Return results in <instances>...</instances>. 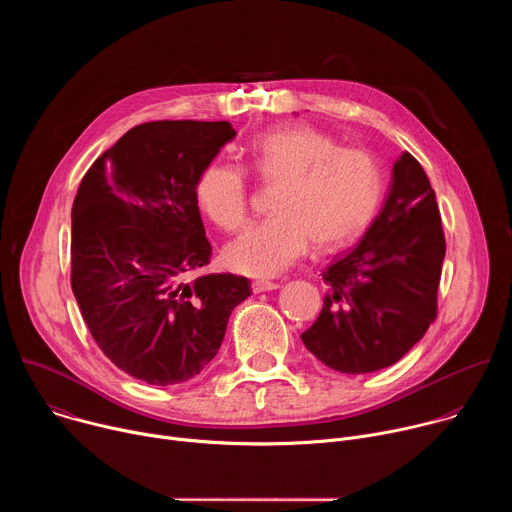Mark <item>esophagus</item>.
I'll use <instances>...</instances> for the list:
<instances>
[{
  "label": "esophagus",
  "instance_id": "34e87169",
  "mask_svg": "<svg viewBox=\"0 0 512 512\" xmlns=\"http://www.w3.org/2000/svg\"><path fill=\"white\" fill-rule=\"evenodd\" d=\"M251 287H253L255 294H261V291H271V289H277V287H279V283H273V281H265V279H255V281L251 283Z\"/></svg>",
  "mask_w": 512,
  "mask_h": 512
}]
</instances>
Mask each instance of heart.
I'll return each instance as SVG.
<instances>
[{
	"label": "heart",
	"instance_id": "b5f03b06",
	"mask_svg": "<svg viewBox=\"0 0 512 512\" xmlns=\"http://www.w3.org/2000/svg\"><path fill=\"white\" fill-rule=\"evenodd\" d=\"M251 170L279 186L273 216L251 227L225 251L227 265L245 275L273 277L298 263L314 243L334 251L356 239L377 210L383 176L375 156L314 127H285L259 135L251 148ZM204 214L225 233L247 225L251 192L243 168L212 162L196 180Z\"/></svg>",
	"mask_w": 512,
	"mask_h": 512
}]
</instances>
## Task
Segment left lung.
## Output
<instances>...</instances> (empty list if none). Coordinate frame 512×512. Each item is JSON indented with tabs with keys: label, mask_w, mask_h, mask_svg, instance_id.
<instances>
[{
	"label": "left lung",
	"mask_w": 512,
	"mask_h": 512,
	"mask_svg": "<svg viewBox=\"0 0 512 512\" xmlns=\"http://www.w3.org/2000/svg\"><path fill=\"white\" fill-rule=\"evenodd\" d=\"M444 257L435 192L421 164L403 152L362 241L322 273L328 294L318 320L302 334L306 348L346 375L391 367L437 316Z\"/></svg>",
	"instance_id": "1"
}]
</instances>
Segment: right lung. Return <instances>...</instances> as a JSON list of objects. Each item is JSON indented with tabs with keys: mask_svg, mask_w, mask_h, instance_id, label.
<instances>
[{
	"mask_svg": "<svg viewBox=\"0 0 512 512\" xmlns=\"http://www.w3.org/2000/svg\"><path fill=\"white\" fill-rule=\"evenodd\" d=\"M235 135L229 121L135 125L95 160L72 204V294L103 354L143 383L196 377L251 296L241 275L192 277L212 255L196 180Z\"/></svg>",
	"mask_w": 512,
	"mask_h": 512,
	"instance_id": "obj_1",
	"label": "right lung"
}]
</instances>
